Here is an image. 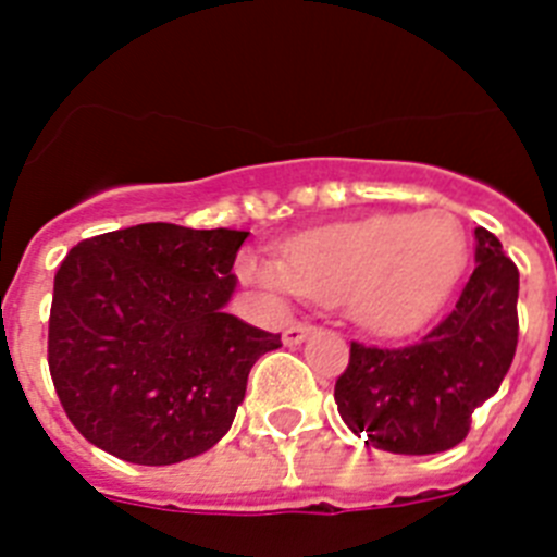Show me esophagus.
Returning <instances> with one entry per match:
<instances>
[{"instance_id": "34e87169", "label": "esophagus", "mask_w": 557, "mask_h": 557, "mask_svg": "<svg viewBox=\"0 0 557 557\" xmlns=\"http://www.w3.org/2000/svg\"><path fill=\"white\" fill-rule=\"evenodd\" d=\"M312 329L314 326H309V323H289L282 334L284 346H298V343H304L312 334Z\"/></svg>"}]
</instances>
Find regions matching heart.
Instances as JSON below:
<instances>
[{"label": "heart", "instance_id": "1", "mask_svg": "<svg viewBox=\"0 0 557 557\" xmlns=\"http://www.w3.org/2000/svg\"><path fill=\"white\" fill-rule=\"evenodd\" d=\"M469 262V236L446 209L373 214L295 236L284 264L248 256L243 273L273 295L343 307L373 334H405L444 307Z\"/></svg>", "mask_w": 557, "mask_h": 557}]
</instances>
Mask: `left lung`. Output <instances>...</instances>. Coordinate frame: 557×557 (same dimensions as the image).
I'll return each instance as SVG.
<instances>
[{
  "label": "left lung",
  "mask_w": 557,
  "mask_h": 557,
  "mask_svg": "<svg viewBox=\"0 0 557 557\" xmlns=\"http://www.w3.org/2000/svg\"><path fill=\"white\" fill-rule=\"evenodd\" d=\"M474 243V273L435 329L398 348L351 343L334 401L373 449L435 455L457 446L513 362L519 270L491 231L476 228Z\"/></svg>",
  "instance_id": "obj_1"
}]
</instances>
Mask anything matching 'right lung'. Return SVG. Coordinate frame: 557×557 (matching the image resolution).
<instances>
[{
  "label": "right lung",
  "instance_id": "1",
  "mask_svg": "<svg viewBox=\"0 0 557 557\" xmlns=\"http://www.w3.org/2000/svg\"><path fill=\"white\" fill-rule=\"evenodd\" d=\"M248 231L141 223L83 239L55 273L47 359L88 444L139 466L203 455L282 334L225 312Z\"/></svg>",
  "mask_w": 557,
  "mask_h": 557
}]
</instances>
